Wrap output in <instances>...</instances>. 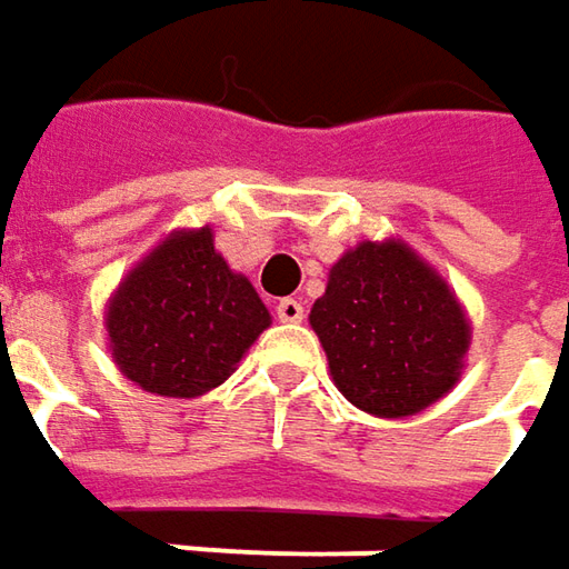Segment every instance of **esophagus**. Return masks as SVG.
<instances>
[{"instance_id":"34e87169","label":"esophagus","mask_w":569,"mask_h":569,"mask_svg":"<svg viewBox=\"0 0 569 569\" xmlns=\"http://www.w3.org/2000/svg\"><path fill=\"white\" fill-rule=\"evenodd\" d=\"M302 315H306V309H302V302H299V299H280V302H277V318L286 321V325L302 321Z\"/></svg>"}]
</instances>
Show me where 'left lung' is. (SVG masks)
Here are the masks:
<instances>
[{
	"label": "left lung",
	"mask_w": 569,
	"mask_h": 569,
	"mask_svg": "<svg viewBox=\"0 0 569 569\" xmlns=\"http://www.w3.org/2000/svg\"><path fill=\"white\" fill-rule=\"evenodd\" d=\"M309 321L333 385L376 417H408L439 401L471 340L449 286L401 241L347 251Z\"/></svg>",
	"instance_id": "1"
}]
</instances>
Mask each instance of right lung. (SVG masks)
<instances>
[{
    "label": "right lung",
    "instance_id": "add662e5",
    "mask_svg": "<svg viewBox=\"0 0 569 569\" xmlns=\"http://www.w3.org/2000/svg\"><path fill=\"white\" fill-rule=\"evenodd\" d=\"M267 325L270 311L216 254L210 229L161 241L108 309L120 372L164 398H197L226 382Z\"/></svg>",
    "mask_w": 569,
    "mask_h": 569
}]
</instances>
